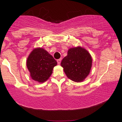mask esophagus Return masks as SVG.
I'll list each match as a JSON object with an SVG mask.
<instances>
[{
    "instance_id": "1",
    "label": "esophagus",
    "mask_w": 122,
    "mask_h": 122,
    "mask_svg": "<svg viewBox=\"0 0 122 122\" xmlns=\"http://www.w3.org/2000/svg\"><path fill=\"white\" fill-rule=\"evenodd\" d=\"M61 59H58V60H57V63H58V64H59V65L60 64H61Z\"/></svg>"
}]
</instances>
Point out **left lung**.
<instances>
[{
	"label": "left lung",
	"instance_id": "obj_1",
	"mask_svg": "<svg viewBox=\"0 0 122 122\" xmlns=\"http://www.w3.org/2000/svg\"><path fill=\"white\" fill-rule=\"evenodd\" d=\"M92 63V59L88 51L78 46L68 50L67 56L63 58L61 64L68 78L80 82L88 76Z\"/></svg>",
	"mask_w": 122,
	"mask_h": 122
}]
</instances>
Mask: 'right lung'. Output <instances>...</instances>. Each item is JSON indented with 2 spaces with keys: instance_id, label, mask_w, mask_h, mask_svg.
Returning a JSON list of instances; mask_svg holds the SVG:
<instances>
[{
  "instance_id": "1",
  "label": "right lung",
  "mask_w": 122,
  "mask_h": 122,
  "mask_svg": "<svg viewBox=\"0 0 122 122\" xmlns=\"http://www.w3.org/2000/svg\"><path fill=\"white\" fill-rule=\"evenodd\" d=\"M56 64L54 58L46 50L40 48L33 50L26 61L31 78L40 83L44 82L50 77Z\"/></svg>"
}]
</instances>
